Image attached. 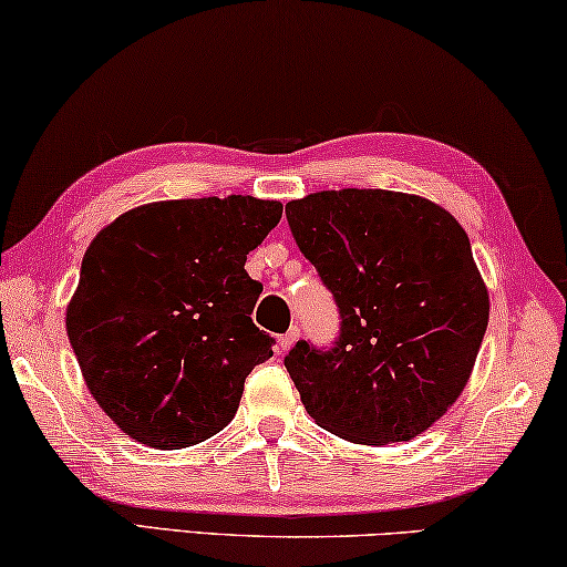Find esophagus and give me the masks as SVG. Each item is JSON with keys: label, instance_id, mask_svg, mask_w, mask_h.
<instances>
[{"label": "esophagus", "instance_id": "34e87169", "mask_svg": "<svg viewBox=\"0 0 567 567\" xmlns=\"http://www.w3.org/2000/svg\"><path fill=\"white\" fill-rule=\"evenodd\" d=\"M298 336H300V330L292 328V330H287L285 336L277 338V353H285V350H290L295 340H298Z\"/></svg>", "mask_w": 567, "mask_h": 567}]
</instances>
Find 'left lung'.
Here are the masks:
<instances>
[{"label": "left lung", "instance_id": "8db88e82", "mask_svg": "<svg viewBox=\"0 0 567 567\" xmlns=\"http://www.w3.org/2000/svg\"><path fill=\"white\" fill-rule=\"evenodd\" d=\"M285 214L340 316L330 348L298 340L285 355L305 411L348 442L419 436L460 399L489 320L462 224L385 188L318 192Z\"/></svg>", "mask_w": 567, "mask_h": 567}]
</instances>
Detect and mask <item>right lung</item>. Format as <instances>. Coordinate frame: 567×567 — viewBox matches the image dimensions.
<instances>
[{
  "label": "right lung",
  "mask_w": 567,
  "mask_h": 567,
  "mask_svg": "<svg viewBox=\"0 0 567 567\" xmlns=\"http://www.w3.org/2000/svg\"><path fill=\"white\" fill-rule=\"evenodd\" d=\"M280 217V202L239 194L156 202L90 241L65 326L123 434L184 449L235 419L245 379L275 346L249 318L262 285L245 262Z\"/></svg>",
  "instance_id": "1"
}]
</instances>
